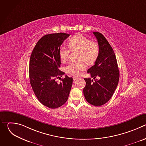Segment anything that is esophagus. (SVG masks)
Segmentation results:
<instances>
[{"label": "esophagus", "mask_w": 146, "mask_h": 146, "mask_svg": "<svg viewBox=\"0 0 146 146\" xmlns=\"http://www.w3.org/2000/svg\"><path fill=\"white\" fill-rule=\"evenodd\" d=\"M78 77H73V80L74 81H76V80H78Z\"/></svg>", "instance_id": "34e87169"}]
</instances>
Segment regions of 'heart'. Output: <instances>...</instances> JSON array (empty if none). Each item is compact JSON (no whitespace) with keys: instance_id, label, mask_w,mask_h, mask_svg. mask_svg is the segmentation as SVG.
Returning a JSON list of instances; mask_svg holds the SVG:
<instances>
[{"instance_id":"1","label":"heart","mask_w":146,"mask_h":146,"mask_svg":"<svg viewBox=\"0 0 146 146\" xmlns=\"http://www.w3.org/2000/svg\"><path fill=\"white\" fill-rule=\"evenodd\" d=\"M69 46L72 51H78V59L81 60L72 61L66 66L65 70L72 75H78L86 68V62L88 64H92L96 59L99 54V47L94 41L88 37L78 35L72 37L69 41ZM70 50L62 46L59 50V56L62 62H65L70 54Z\"/></svg>"}]
</instances>
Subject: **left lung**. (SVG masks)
Here are the masks:
<instances>
[{
	"label": "left lung",
	"instance_id": "1",
	"mask_svg": "<svg viewBox=\"0 0 146 146\" xmlns=\"http://www.w3.org/2000/svg\"><path fill=\"white\" fill-rule=\"evenodd\" d=\"M98 40L99 54L95 64L87 73L91 78H86V85L83 90L86 100L91 105L100 106L112 97L119 78V72L115 53L102 33L93 32Z\"/></svg>",
	"mask_w": 146,
	"mask_h": 146
}]
</instances>
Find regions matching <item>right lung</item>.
<instances>
[{"label":"right lung","instance_id":"1","mask_svg":"<svg viewBox=\"0 0 146 146\" xmlns=\"http://www.w3.org/2000/svg\"><path fill=\"white\" fill-rule=\"evenodd\" d=\"M69 36L65 33L46 35L37 41L30 57L29 77L32 90L40 102L50 109L65 104L72 88V77L66 75L60 83L56 80L65 74L59 69V50Z\"/></svg>","mask_w":146,"mask_h":146}]
</instances>
